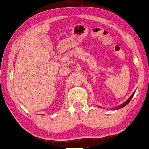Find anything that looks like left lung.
Wrapping results in <instances>:
<instances>
[{"label": "left lung", "instance_id": "8db88e82", "mask_svg": "<svg viewBox=\"0 0 149 149\" xmlns=\"http://www.w3.org/2000/svg\"><path fill=\"white\" fill-rule=\"evenodd\" d=\"M134 93H133L132 94V95H131V97H129V99H128V100H127V101H126L125 103H123V104H121V105H120V106H119V107H117V109H121V108H122V107H125V106H126V105H127V104H129V102H130V101H131V99H132V97H133V95H134Z\"/></svg>", "mask_w": 149, "mask_h": 149}]
</instances>
